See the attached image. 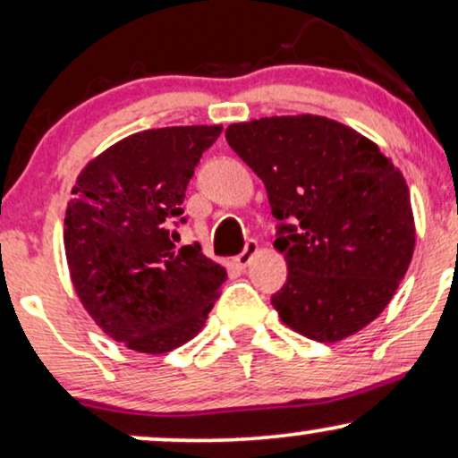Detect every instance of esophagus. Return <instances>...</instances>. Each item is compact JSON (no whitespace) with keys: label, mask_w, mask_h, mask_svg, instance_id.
<instances>
[{"label":"esophagus","mask_w":458,"mask_h":458,"mask_svg":"<svg viewBox=\"0 0 458 458\" xmlns=\"http://www.w3.org/2000/svg\"><path fill=\"white\" fill-rule=\"evenodd\" d=\"M257 248H259V244H257V240H248L246 244H244V250L240 252L238 257H235V265H240V267H246L248 263H250V259L255 257V252H257Z\"/></svg>","instance_id":"obj_1"}]
</instances>
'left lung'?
I'll list each match as a JSON object with an SVG mask.
<instances>
[{
	"label": "left lung",
	"mask_w": 458,
	"mask_h": 458,
	"mask_svg": "<svg viewBox=\"0 0 458 458\" xmlns=\"http://www.w3.org/2000/svg\"><path fill=\"white\" fill-rule=\"evenodd\" d=\"M227 144L267 191L286 282L272 295L282 323L316 342L369 325L414 252L408 184L374 142L325 116L229 125Z\"/></svg>",
	"instance_id": "1"
}]
</instances>
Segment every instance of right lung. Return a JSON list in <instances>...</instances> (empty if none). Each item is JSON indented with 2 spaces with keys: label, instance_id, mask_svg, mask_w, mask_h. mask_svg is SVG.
Returning <instances> with one entry per match:
<instances>
[{
  "label": "right lung",
  "instance_id": "obj_1",
  "mask_svg": "<svg viewBox=\"0 0 458 458\" xmlns=\"http://www.w3.org/2000/svg\"><path fill=\"white\" fill-rule=\"evenodd\" d=\"M223 127L133 133L82 169L65 212L73 289L112 340L163 354L195 337L227 272L193 244L176 248L182 201Z\"/></svg>",
  "mask_w": 458,
  "mask_h": 458
}]
</instances>
